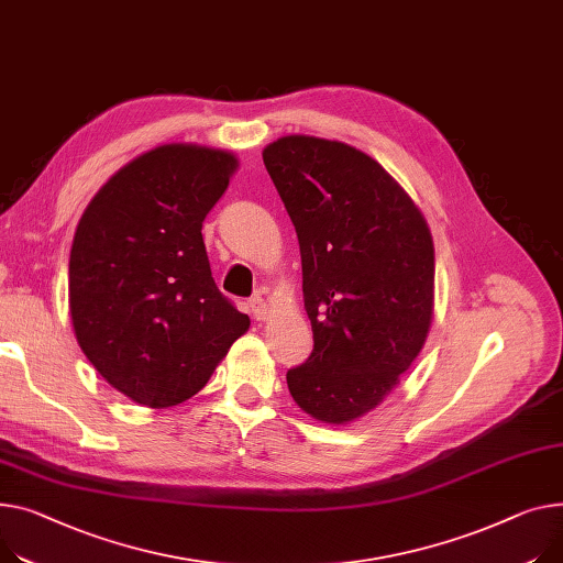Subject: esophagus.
<instances>
[{"label": "esophagus", "mask_w": 563, "mask_h": 563, "mask_svg": "<svg viewBox=\"0 0 563 563\" xmlns=\"http://www.w3.org/2000/svg\"><path fill=\"white\" fill-rule=\"evenodd\" d=\"M249 312H251V317L255 319V321H267L269 317H272V310H269V306H267V301L265 298H262L260 294H255L251 301H249Z\"/></svg>", "instance_id": "1"}]
</instances>
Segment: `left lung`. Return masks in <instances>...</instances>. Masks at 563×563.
I'll return each mask as SVG.
<instances>
[{"label":"left lung","instance_id":"obj_1","mask_svg":"<svg viewBox=\"0 0 563 563\" xmlns=\"http://www.w3.org/2000/svg\"><path fill=\"white\" fill-rule=\"evenodd\" d=\"M262 161L301 246L314 349L287 371L296 405L328 426L376 409L428 340L434 244L400 183L360 148L283 135Z\"/></svg>","mask_w":563,"mask_h":563}]
</instances>
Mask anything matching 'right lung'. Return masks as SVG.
<instances>
[{
    "label": "right lung",
    "mask_w": 563,
    "mask_h": 563,
    "mask_svg": "<svg viewBox=\"0 0 563 563\" xmlns=\"http://www.w3.org/2000/svg\"><path fill=\"white\" fill-rule=\"evenodd\" d=\"M240 161L227 148L161 144L112 174L69 253V317L101 378L165 409L199 394L251 321L210 274L203 219Z\"/></svg>",
    "instance_id": "1"
}]
</instances>
